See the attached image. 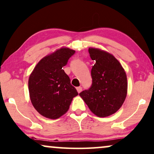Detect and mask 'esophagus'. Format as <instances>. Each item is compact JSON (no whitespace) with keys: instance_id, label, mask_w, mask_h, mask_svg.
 <instances>
[{"instance_id":"obj_1","label":"esophagus","mask_w":154,"mask_h":154,"mask_svg":"<svg viewBox=\"0 0 154 154\" xmlns=\"http://www.w3.org/2000/svg\"><path fill=\"white\" fill-rule=\"evenodd\" d=\"M76 90H77L78 92L81 93V91H82V88H81V87H78V88H76Z\"/></svg>"}]
</instances>
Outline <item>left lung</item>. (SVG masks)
I'll use <instances>...</instances> for the list:
<instances>
[{
  "label": "left lung",
  "mask_w": 154,
  "mask_h": 154,
  "mask_svg": "<svg viewBox=\"0 0 154 154\" xmlns=\"http://www.w3.org/2000/svg\"><path fill=\"white\" fill-rule=\"evenodd\" d=\"M88 51L95 62L91 71L92 84L79 95L95 115L108 117L117 112L125 101L128 89L126 72L111 53L95 48H89Z\"/></svg>",
  "instance_id": "8db88e82"
}]
</instances>
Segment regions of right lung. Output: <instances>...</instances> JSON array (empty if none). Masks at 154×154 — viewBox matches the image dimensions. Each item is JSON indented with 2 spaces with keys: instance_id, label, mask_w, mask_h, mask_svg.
Returning a JSON list of instances; mask_svg holds the SVG:
<instances>
[{
  "instance_id": "right-lung-1",
  "label": "right lung",
  "mask_w": 154,
  "mask_h": 154,
  "mask_svg": "<svg viewBox=\"0 0 154 154\" xmlns=\"http://www.w3.org/2000/svg\"><path fill=\"white\" fill-rule=\"evenodd\" d=\"M75 51L62 47L44 57L30 73L28 90L31 103L40 115L58 119L69 108L78 92L62 67Z\"/></svg>"
}]
</instances>
